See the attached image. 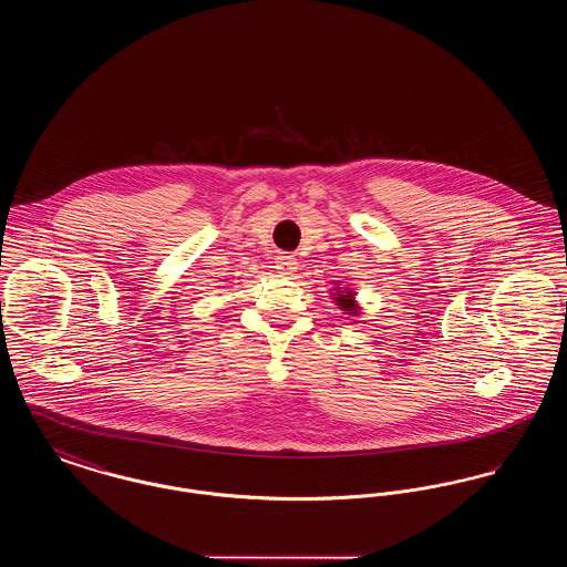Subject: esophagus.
Masks as SVG:
<instances>
[{"mask_svg": "<svg viewBox=\"0 0 567 567\" xmlns=\"http://www.w3.org/2000/svg\"><path fill=\"white\" fill-rule=\"evenodd\" d=\"M276 270L282 276H293V271L297 270L296 255L291 252H278L276 257Z\"/></svg>", "mask_w": 567, "mask_h": 567, "instance_id": "1", "label": "esophagus"}]
</instances>
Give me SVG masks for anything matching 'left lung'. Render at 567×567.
<instances>
[{
  "label": "left lung",
  "mask_w": 567,
  "mask_h": 567,
  "mask_svg": "<svg viewBox=\"0 0 567 567\" xmlns=\"http://www.w3.org/2000/svg\"><path fill=\"white\" fill-rule=\"evenodd\" d=\"M336 301L344 308V310H349V312H357V306H354V301H352V293H349V296H338L336 297Z\"/></svg>",
  "instance_id": "obj_1"
}]
</instances>
